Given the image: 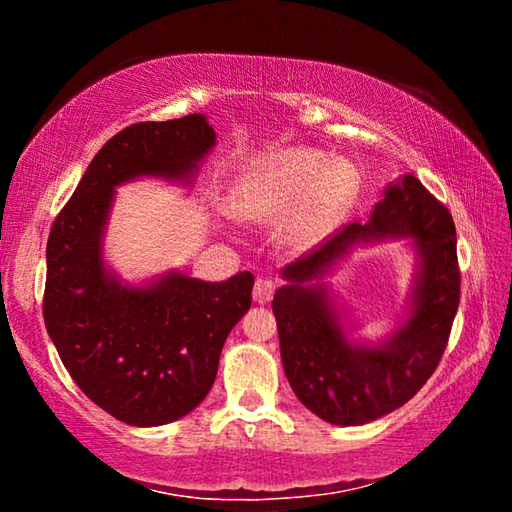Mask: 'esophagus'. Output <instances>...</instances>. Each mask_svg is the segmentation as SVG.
I'll return each instance as SVG.
<instances>
[{
	"instance_id": "obj_1",
	"label": "esophagus",
	"mask_w": 512,
	"mask_h": 512,
	"mask_svg": "<svg viewBox=\"0 0 512 512\" xmlns=\"http://www.w3.org/2000/svg\"><path fill=\"white\" fill-rule=\"evenodd\" d=\"M273 293H275V282L271 280V277H259V280L255 282V289H253L255 302H259V305H266V302L273 298Z\"/></svg>"
}]
</instances>
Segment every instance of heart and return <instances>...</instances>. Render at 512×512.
<instances>
[{"instance_id":"b5f03b06","label":"heart","mask_w":512,"mask_h":512,"mask_svg":"<svg viewBox=\"0 0 512 512\" xmlns=\"http://www.w3.org/2000/svg\"><path fill=\"white\" fill-rule=\"evenodd\" d=\"M361 189V171L345 158L305 146L268 153L239 185L241 210L253 219H287V239L309 248L343 221Z\"/></svg>"}]
</instances>
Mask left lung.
Listing matches in <instances>:
<instances>
[{"instance_id": "1", "label": "left lung", "mask_w": 512, "mask_h": 512, "mask_svg": "<svg viewBox=\"0 0 512 512\" xmlns=\"http://www.w3.org/2000/svg\"><path fill=\"white\" fill-rule=\"evenodd\" d=\"M400 238L419 255L407 316L384 342L354 340L324 275L354 245ZM282 277L273 314L293 393L325 422H372L409 402L447 348L461 300L452 214L409 173L384 189L368 223L345 225L327 244L284 268Z\"/></svg>"}]
</instances>
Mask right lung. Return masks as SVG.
<instances>
[{
    "label": "right lung",
    "mask_w": 512,
    "mask_h": 512,
    "mask_svg": "<svg viewBox=\"0 0 512 512\" xmlns=\"http://www.w3.org/2000/svg\"><path fill=\"white\" fill-rule=\"evenodd\" d=\"M205 115L142 121L103 144L47 241L42 314L90 400L133 427L180 420L214 384L223 343L253 302V273L205 282L167 271L128 284L103 262L115 189L137 178L189 185L214 149Z\"/></svg>",
    "instance_id": "obj_1"
}]
</instances>
